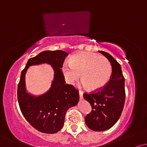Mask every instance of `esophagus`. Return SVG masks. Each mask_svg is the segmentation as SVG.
Wrapping results in <instances>:
<instances>
[{"label": "esophagus", "instance_id": "esophagus-1", "mask_svg": "<svg viewBox=\"0 0 147 147\" xmlns=\"http://www.w3.org/2000/svg\"><path fill=\"white\" fill-rule=\"evenodd\" d=\"M79 98L82 99L83 98V92L82 90L79 91Z\"/></svg>", "mask_w": 147, "mask_h": 147}]
</instances>
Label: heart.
I'll use <instances>...</instances> for the list:
<instances>
[{"mask_svg": "<svg viewBox=\"0 0 147 147\" xmlns=\"http://www.w3.org/2000/svg\"><path fill=\"white\" fill-rule=\"evenodd\" d=\"M65 81L73 84L80 78L85 87L91 90H99L110 80L112 67L109 61L103 56L94 53L81 52L70 57L68 63L62 66Z\"/></svg>", "mask_w": 147, "mask_h": 147, "instance_id": "1", "label": "heart"}]
</instances>
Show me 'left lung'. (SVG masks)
Instances as JSON below:
<instances>
[{"label":"left lung","mask_w":147,"mask_h":147,"mask_svg":"<svg viewBox=\"0 0 147 147\" xmlns=\"http://www.w3.org/2000/svg\"><path fill=\"white\" fill-rule=\"evenodd\" d=\"M110 61L112 74L107 84L99 90L84 93V97L92 106V111L85 117L89 129L95 131L109 129L121 116L125 102L124 78L121 65L110 54L99 51Z\"/></svg>","instance_id":"left-lung-1"}]
</instances>
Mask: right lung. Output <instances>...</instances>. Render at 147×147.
I'll use <instances>...</instances> for the list:
<instances>
[{"label": "right lung", "mask_w": 147, "mask_h": 147, "mask_svg": "<svg viewBox=\"0 0 147 147\" xmlns=\"http://www.w3.org/2000/svg\"><path fill=\"white\" fill-rule=\"evenodd\" d=\"M67 52L62 50H46L30 58L22 70L18 85V102L26 120L38 131L48 134L62 129L67 111L79 102V91L73 86L65 84L61 68ZM48 63L54 70V79L50 89L41 96L28 94L25 88V74L31 65Z\"/></svg>", "instance_id": "right-lung-1"}]
</instances>
